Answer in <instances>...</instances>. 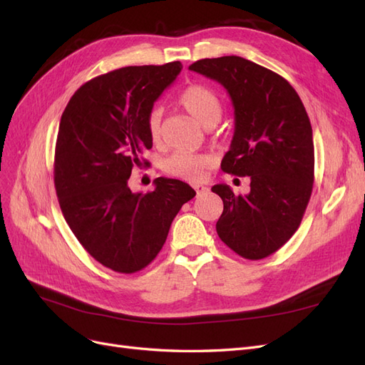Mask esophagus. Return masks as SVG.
I'll return each mask as SVG.
<instances>
[{
  "label": "esophagus",
  "mask_w": 365,
  "mask_h": 365,
  "mask_svg": "<svg viewBox=\"0 0 365 365\" xmlns=\"http://www.w3.org/2000/svg\"><path fill=\"white\" fill-rule=\"evenodd\" d=\"M193 189L196 190V193H197V195H200V193L207 192V190H208V187H207L205 184H193Z\"/></svg>",
  "instance_id": "34e87169"
}]
</instances>
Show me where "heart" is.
Returning a JSON list of instances; mask_svg holds the SVG:
<instances>
[{
	"mask_svg": "<svg viewBox=\"0 0 365 365\" xmlns=\"http://www.w3.org/2000/svg\"><path fill=\"white\" fill-rule=\"evenodd\" d=\"M180 105L189 113L197 123L204 128H213L222 115V103L219 96L204 85H190L180 94ZM161 120L163 113L160 108H152L146 117V126L152 141L161 140ZM210 160L200 153L175 152L165 158L163 170L187 181H200Z\"/></svg>",
	"mask_w": 365,
	"mask_h": 365,
	"instance_id": "b5f03b06",
	"label": "heart"
}]
</instances>
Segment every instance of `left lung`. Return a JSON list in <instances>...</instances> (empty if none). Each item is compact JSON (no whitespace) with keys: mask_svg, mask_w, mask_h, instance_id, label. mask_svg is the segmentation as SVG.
<instances>
[{"mask_svg":"<svg viewBox=\"0 0 365 365\" xmlns=\"http://www.w3.org/2000/svg\"><path fill=\"white\" fill-rule=\"evenodd\" d=\"M189 70L228 91L235 137L220 169L251 180L248 195L212 187L224 202L217 236L240 257H268L300 227L312 195L314 140L304 105L284 77L244 58L201 59Z\"/></svg>","mask_w":365,"mask_h":365,"instance_id":"8db88e82","label":"left lung"}]
</instances>
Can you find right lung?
Instances as JSON below:
<instances>
[{
  "instance_id": "right-lung-1",
  "label": "right lung",
  "mask_w": 365,
  "mask_h": 365,
  "mask_svg": "<svg viewBox=\"0 0 365 365\" xmlns=\"http://www.w3.org/2000/svg\"><path fill=\"white\" fill-rule=\"evenodd\" d=\"M182 68L181 62L125 67L97 76L65 108L54 150V187L81 245L103 267L134 274L158 256L173 217L196 195L180 180L132 193V169L148 165L146 117Z\"/></svg>"
}]
</instances>
